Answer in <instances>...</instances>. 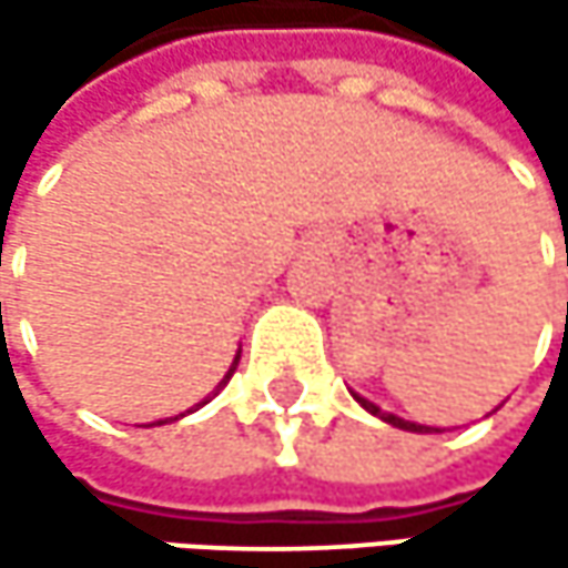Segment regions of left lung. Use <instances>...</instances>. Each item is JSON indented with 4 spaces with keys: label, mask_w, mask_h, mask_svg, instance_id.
<instances>
[{
    "label": "left lung",
    "mask_w": 568,
    "mask_h": 568,
    "mask_svg": "<svg viewBox=\"0 0 568 568\" xmlns=\"http://www.w3.org/2000/svg\"><path fill=\"white\" fill-rule=\"evenodd\" d=\"M352 395H355V392H352ZM355 400H358V404H362L365 410H372L375 417H382V420H388V424H395V427H400V430H417V434H424V430H427V427H420V424H410V420H400V417H395V414H385L382 407H375L372 400H365V397H362V395H355Z\"/></svg>",
    "instance_id": "1"
}]
</instances>
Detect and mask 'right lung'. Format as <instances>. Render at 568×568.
Here are the masks:
<instances>
[{"label":"right lung","mask_w":568,"mask_h":568,"mask_svg":"<svg viewBox=\"0 0 568 568\" xmlns=\"http://www.w3.org/2000/svg\"><path fill=\"white\" fill-rule=\"evenodd\" d=\"M236 365H240V352H236V362H233V368H230V372H226V378H223V385H226V382H230V375H233V372H236ZM203 404H206V400H203ZM173 420H176V417H173Z\"/></svg>","instance_id":"add662e5"}]
</instances>
